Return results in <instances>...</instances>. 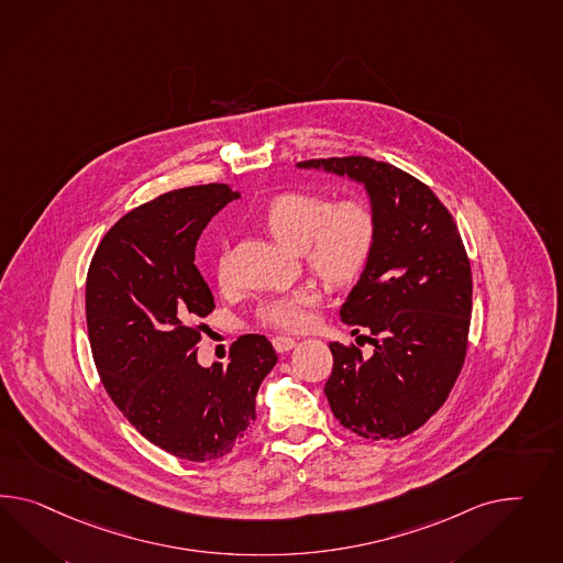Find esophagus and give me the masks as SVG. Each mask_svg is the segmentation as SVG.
Wrapping results in <instances>:
<instances>
[{"mask_svg": "<svg viewBox=\"0 0 563 563\" xmlns=\"http://www.w3.org/2000/svg\"><path fill=\"white\" fill-rule=\"evenodd\" d=\"M273 346L276 352H289V350L295 349L297 346V342L289 338V335H274L273 338Z\"/></svg>", "mask_w": 563, "mask_h": 563, "instance_id": "1", "label": "esophagus"}]
</instances>
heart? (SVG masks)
I'll return each instance as SVG.
<instances>
[{"label": "heart", "instance_id": "obj_1", "mask_svg": "<svg viewBox=\"0 0 563 563\" xmlns=\"http://www.w3.org/2000/svg\"><path fill=\"white\" fill-rule=\"evenodd\" d=\"M264 228L276 242L305 258L316 273L334 285H344L363 273L377 242V217L365 198H346L330 207L328 198L311 192H283L264 213ZM219 278L228 276L225 262L217 264ZM320 301L313 287L273 297L260 307V320L278 330L299 332L311 321V307Z\"/></svg>", "mask_w": 563, "mask_h": 563}]
</instances>
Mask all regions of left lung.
Segmentation results:
<instances>
[{
    "mask_svg": "<svg viewBox=\"0 0 563 563\" xmlns=\"http://www.w3.org/2000/svg\"><path fill=\"white\" fill-rule=\"evenodd\" d=\"M297 167L361 184L377 217L375 250L340 307L344 323L371 332L373 352L332 342L323 394L358 437L401 439L441 408L465 361L473 287L459 229L426 184L391 164L356 155Z\"/></svg>",
    "mask_w": 563,
    "mask_h": 563,
    "instance_id": "left-lung-1",
    "label": "left lung"
}]
</instances>
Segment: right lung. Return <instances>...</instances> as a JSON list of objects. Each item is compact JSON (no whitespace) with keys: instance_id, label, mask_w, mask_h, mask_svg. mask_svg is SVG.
Here are the masks:
<instances>
[{"instance_id":"add662e5","label":"right lung","mask_w":563,"mask_h":563,"mask_svg":"<svg viewBox=\"0 0 563 563\" xmlns=\"http://www.w3.org/2000/svg\"><path fill=\"white\" fill-rule=\"evenodd\" d=\"M240 192L225 184L172 190L124 214L98 245L86 280L91 354L110 399L147 441L186 461H214L256 420L273 344L245 334L228 366H200L198 318L214 309L195 264L207 223Z\"/></svg>"}]
</instances>
